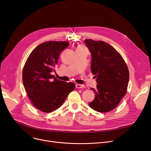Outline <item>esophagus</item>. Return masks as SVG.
<instances>
[{
	"mask_svg": "<svg viewBox=\"0 0 151 151\" xmlns=\"http://www.w3.org/2000/svg\"><path fill=\"white\" fill-rule=\"evenodd\" d=\"M76 87L77 88H85V86L83 85H81V84H76Z\"/></svg>",
	"mask_w": 151,
	"mask_h": 151,
	"instance_id": "34e87169",
	"label": "esophagus"
}]
</instances>
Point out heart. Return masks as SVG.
Wrapping results in <instances>:
<instances>
[{
  "mask_svg": "<svg viewBox=\"0 0 151 151\" xmlns=\"http://www.w3.org/2000/svg\"><path fill=\"white\" fill-rule=\"evenodd\" d=\"M83 48H85V47L83 46H82V45H80V46H78L77 49H83Z\"/></svg>",
  "mask_w": 151,
  "mask_h": 151,
  "instance_id": "obj_1",
  "label": "heart"
}]
</instances>
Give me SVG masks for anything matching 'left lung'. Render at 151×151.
Listing matches in <instances>:
<instances>
[{
    "label": "left lung",
    "instance_id": "left-lung-1",
    "mask_svg": "<svg viewBox=\"0 0 151 151\" xmlns=\"http://www.w3.org/2000/svg\"><path fill=\"white\" fill-rule=\"evenodd\" d=\"M91 55V71L95 76L96 88H91L95 99L90 107L101 113L114 110L127 93L129 80L128 67L120 53L102 41L85 40Z\"/></svg>",
    "mask_w": 151,
    "mask_h": 151
}]
</instances>
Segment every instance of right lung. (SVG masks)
<instances>
[{"mask_svg": "<svg viewBox=\"0 0 151 151\" xmlns=\"http://www.w3.org/2000/svg\"><path fill=\"white\" fill-rule=\"evenodd\" d=\"M67 41H47L34 50L22 70V81L32 104L42 112L50 113L64 103L75 88L74 83L58 80L55 71L61 52L69 45Z\"/></svg>", "mask_w": 151, "mask_h": 151, "instance_id": "1", "label": "right lung"}]
</instances>
